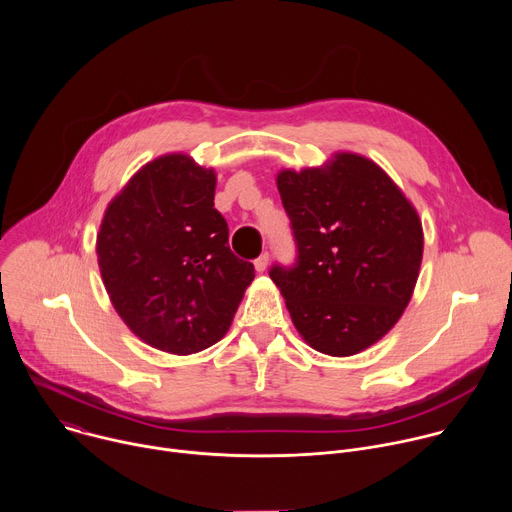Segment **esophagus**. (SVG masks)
I'll return each instance as SVG.
<instances>
[{"label":"esophagus","mask_w":512,"mask_h":512,"mask_svg":"<svg viewBox=\"0 0 512 512\" xmlns=\"http://www.w3.org/2000/svg\"><path fill=\"white\" fill-rule=\"evenodd\" d=\"M267 265H269V253L265 251V253H261V255L255 259V269H257L259 273H263V271L267 269Z\"/></svg>","instance_id":"34e87169"}]
</instances>
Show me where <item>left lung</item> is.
I'll return each instance as SVG.
<instances>
[{
	"mask_svg": "<svg viewBox=\"0 0 512 512\" xmlns=\"http://www.w3.org/2000/svg\"><path fill=\"white\" fill-rule=\"evenodd\" d=\"M281 204L296 241L294 265L269 277L304 340L350 356L383 338L407 308L423 255L421 221L371 160L336 154L324 168L283 170Z\"/></svg>",
	"mask_w": 512,
	"mask_h": 512,
	"instance_id": "left-lung-1",
	"label": "left lung"
}]
</instances>
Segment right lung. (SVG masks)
<instances>
[{"mask_svg":"<svg viewBox=\"0 0 512 512\" xmlns=\"http://www.w3.org/2000/svg\"><path fill=\"white\" fill-rule=\"evenodd\" d=\"M214 186V172L188 156H162L109 204L97 235L117 314L164 352L192 354L221 340L255 277L253 263L229 247Z\"/></svg>","mask_w":512,"mask_h":512,"instance_id":"1","label":"right lung"}]
</instances>
